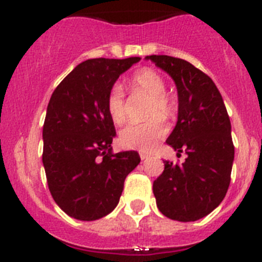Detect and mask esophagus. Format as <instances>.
Returning <instances> with one entry per match:
<instances>
[{"label":"esophagus","instance_id":"1","mask_svg":"<svg viewBox=\"0 0 262 262\" xmlns=\"http://www.w3.org/2000/svg\"><path fill=\"white\" fill-rule=\"evenodd\" d=\"M148 157H149V156H148V155H145V154H140V159H142V160H147Z\"/></svg>","mask_w":262,"mask_h":262}]
</instances>
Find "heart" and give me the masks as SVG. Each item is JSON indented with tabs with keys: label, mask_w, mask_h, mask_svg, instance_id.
I'll return each instance as SVG.
<instances>
[{
	"label": "heart",
	"mask_w": 262,
	"mask_h": 262,
	"mask_svg": "<svg viewBox=\"0 0 262 262\" xmlns=\"http://www.w3.org/2000/svg\"><path fill=\"white\" fill-rule=\"evenodd\" d=\"M131 89L149 97L145 115L151 117L142 123L129 124L120 133V144L128 149L149 152L168 133L166 124L161 115L172 117L176 111L173 99L165 93V81L155 69L143 68L135 72L129 80ZM106 107L115 123H123L127 118L126 94L119 84L110 88L106 98Z\"/></svg>",
	"instance_id": "1"
}]
</instances>
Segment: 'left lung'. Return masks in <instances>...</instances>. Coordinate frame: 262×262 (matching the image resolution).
<instances>
[{"label":"left lung","mask_w":262,"mask_h":262,"mask_svg":"<svg viewBox=\"0 0 262 262\" xmlns=\"http://www.w3.org/2000/svg\"><path fill=\"white\" fill-rule=\"evenodd\" d=\"M147 60L169 73L178 92V120L166 143L182 165L164 161L154 181L161 214L178 222H194L221 205L231 182L235 147L231 122L222 94L209 76L186 60L151 55Z\"/></svg>","instance_id":"8db88e82"}]
</instances>
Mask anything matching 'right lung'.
<instances>
[{"instance_id": "add662e5", "label": "right lung", "mask_w": 262, "mask_h": 262, "mask_svg": "<svg viewBox=\"0 0 262 262\" xmlns=\"http://www.w3.org/2000/svg\"><path fill=\"white\" fill-rule=\"evenodd\" d=\"M140 61L90 59L81 62L51 96L43 124V165L48 189L62 211L96 221L117 207L129 172L140 163L136 151L114 154V122L106 107L110 88Z\"/></svg>"}]
</instances>
